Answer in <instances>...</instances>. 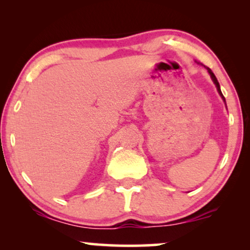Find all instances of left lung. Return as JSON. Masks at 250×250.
Segmentation results:
<instances>
[{
  "label": "left lung",
  "instance_id": "1",
  "mask_svg": "<svg viewBox=\"0 0 250 250\" xmlns=\"http://www.w3.org/2000/svg\"><path fill=\"white\" fill-rule=\"evenodd\" d=\"M199 63V62H198ZM207 69V71L208 73H209V75H210V77H211V80H213V82H214V84L216 85V88H217V91H218V93H220V95L222 97V99H223V101L225 102V98L223 97V94H222V92H221V87H220V84H218V82H217V78H216V76H215L214 75V73L213 71H211V69L210 68H208V67H205Z\"/></svg>",
  "mask_w": 250,
  "mask_h": 250
}]
</instances>
